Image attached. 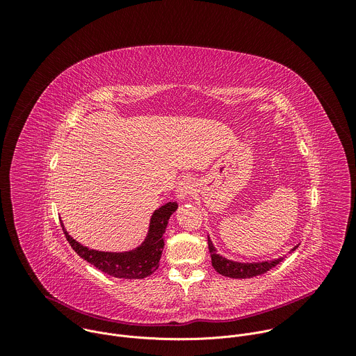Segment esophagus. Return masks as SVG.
<instances>
[{
    "mask_svg": "<svg viewBox=\"0 0 356 356\" xmlns=\"http://www.w3.org/2000/svg\"><path fill=\"white\" fill-rule=\"evenodd\" d=\"M194 187L195 186H194V181L191 179H188V177L181 179L179 186H177V190H176L177 198H180V200L190 198L193 195V193H194Z\"/></svg>",
    "mask_w": 356,
    "mask_h": 356,
    "instance_id": "1",
    "label": "esophagus"
}]
</instances>
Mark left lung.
Here are the masks:
<instances>
[{
  "label": "left lung",
  "mask_w": 356,
  "mask_h": 356,
  "mask_svg": "<svg viewBox=\"0 0 356 356\" xmlns=\"http://www.w3.org/2000/svg\"><path fill=\"white\" fill-rule=\"evenodd\" d=\"M298 248V245H296L293 250H296ZM209 249L211 253V264L213 268L222 276L227 277H232V279H249V277H255L259 275L266 273L268 270H270L272 268H275L276 265H279L283 258L279 259H273V261H266V262H253V264H242V262H235L231 259H227L217 253L216 246L213 245V241L209 236Z\"/></svg>",
  "instance_id": "8db88e82"
}]
</instances>
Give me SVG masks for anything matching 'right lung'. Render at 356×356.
<instances>
[{
	"mask_svg": "<svg viewBox=\"0 0 356 356\" xmlns=\"http://www.w3.org/2000/svg\"><path fill=\"white\" fill-rule=\"evenodd\" d=\"M177 207L179 204L176 201H169L165 206L155 210L150 217L145 241L138 248L127 252H104L90 249L73 239L65 229L63 222L62 228L77 255L95 266L98 270L118 279H145L159 268V261L165 246L163 234L170 216L177 210Z\"/></svg>",
	"mask_w": 356,
	"mask_h": 356,
	"instance_id": "right-lung-1",
	"label": "right lung"
}]
</instances>
